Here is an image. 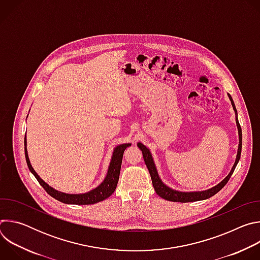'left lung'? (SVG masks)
Listing matches in <instances>:
<instances>
[{"label":"left lung","instance_id":"obj_1","mask_svg":"<svg viewBox=\"0 0 260 260\" xmlns=\"http://www.w3.org/2000/svg\"><path fill=\"white\" fill-rule=\"evenodd\" d=\"M229 94V93H228ZM229 98L232 102L233 108L236 112V122H237V126H238V132H239V148H238V153H237V158L236 161L230 172V174L222 180L220 183H218L217 185H215L214 187L204 190V191H189V192H185V191H179V190H175L173 188H170L169 186L161 181V179L158 176L155 164L153 161L152 155L150 150L148 148L143 145L142 143H138V147L141 149L142 153H143V157H144V161L147 166L148 171L150 173L151 176V180H152V184L155 192L162 199L170 201V202H178V203H189V202H198V201H203V200H207L210 199L211 197L215 196L218 191H220L222 188L225 186V184L229 182L230 178L232 177L239 160L241 157V151H242V128L240 126L239 120H238V113H237V109L235 106V103L231 96V94H229Z\"/></svg>","mask_w":260,"mask_h":260}]
</instances>
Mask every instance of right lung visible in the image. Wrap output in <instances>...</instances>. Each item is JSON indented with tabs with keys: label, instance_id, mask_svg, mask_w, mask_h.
Wrapping results in <instances>:
<instances>
[{
	"label": "right lung",
	"instance_id": "right-lung-1",
	"mask_svg": "<svg viewBox=\"0 0 260 260\" xmlns=\"http://www.w3.org/2000/svg\"><path fill=\"white\" fill-rule=\"evenodd\" d=\"M131 143H125V144H120L116 146L113 150L112 157H111V161L108 168L107 175L104 179V181L93 188L92 190L85 192V193H64L61 191H58L43 181L40 176L36 173V171L32 169L28 154H27V149H26V135L24 136V154H25V159L27 167L30 171V173L36 177V179L38 180L41 186L46 190V192L54 198L55 200L63 203V204H70V205H92L99 202H102L106 199H108L110 196H112V193L115 191L117 183L119 180V174H120V169H121V162H122V156L123 152L126 149L128 146H131Z\"/></svg>",
	"mask_w": 260,
	"mask_h": 260
}]
</instances>
